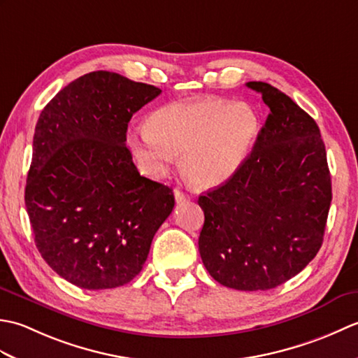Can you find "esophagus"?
I'll list each match as a JSON object with an SVG mask.
<instances>
[{
    "instance_id": "34e87169",
    "label": "esophagus",
    "mask_w": 358,
    "mask_h": 358,
    "mask_svg": "<svg viewBox=\"0 0 358 358\" xmlns=\"http://www.w3.org/2000/svg\"><path fill=\"white\" fill-rule=\"evenodd\" d=\"M173 195H175V201L177 203H183V201H187L189 199H191L187 194H185L183 191H178V189L173 192Z\"/></svg>"
}]
</instances>
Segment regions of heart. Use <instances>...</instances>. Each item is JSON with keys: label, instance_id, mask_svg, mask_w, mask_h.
Listing matches in <instances>:
<instances>
[{"label": "heart", "instance_id": "b5f03b06", "mask_svg": "<svg viewBox=\"0 0 358 358\" xmlns=\"http://www.w3.org/2000/svg\"><path fill=\"white\" fill-rule=\"evenodd\" d=\"M257 134L258 118L249 106L203 98L158 109L148 120V129L129 132L127 143L150 177H163L173 155H181V172L189 183L210 189L240 169Z\"/></svg>", "mask_w": 358, "mask_h": 358}]
</instances>
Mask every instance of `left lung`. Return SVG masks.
Segmentation results:
<instances>
[{
  "instance_id": "left-lung-1",
  "label": "left lung",
  "mask_w": 358,
  "mask_h": 358,
  "mask_svg": "<svg viewBox=\"0 0 358 358\" xmlns=\"http://www.w3.org/2000/svg\"><path fill=\"white\" fill-rule=\"evenodd\" d=\"M246 86L271 112L240 169L199 196V249L220 285L268 291L305 269L322 248L331 173L314 118L268 83Z\"/></svg>"
}]
</instances>
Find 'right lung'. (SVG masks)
<instances>
[{"instance_id": "right-lung-1", "label": "right lung", "mask_w": 358, "mask_h": 358, "mask_svg": "<svg viewBox=\"0 0 358 358\" xmlns=\"http://www.w3.org/2000/svg\"><path fill=\"white\" fill-rule=\"evenodd\" d=\"M162 89L96 71L43 109L24 192L35 245L69 283L123 286L146 262L171 215V187L141 177L126 148L127 124Z\"/></svg>"}]
</instances>
